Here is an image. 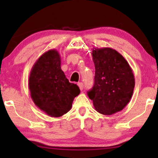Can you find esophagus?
<instances>
[{"label":"esophagus","instance_id":"34e87169","mask_svg":"<svg viewBox=\"0 0 158 158\" xmlns=\"http://www.w3.org/2000/svg\"><path fill=\"white\" fill-rule=\"evenodd\" d=\"M77 85H78V86L79 87V89L82 90L83 89H84V84H83L82 82H79L78 84H77Z\"/></svg>","mask_w":158,"mask_h":158}]
</instances>
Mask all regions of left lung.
Listing matches in <instances>:
<instances>
[{"mask_svg": "<svg viewBox=\"0 0 158 158\" xmlns=\"http://www.w3.org/2000/svg\"><path fill=\"white\" fill-rule=\"evenodd\" d=\"M95 82L88 91L95 110L112 115L123 110L132 96L135 81L132 69L121 53L109 47L93 48Z\"/></svg>", "mask_w": 158, "mask_h": 158, "instance_id": "obj_1", "label": "left lung"}]
</instances>
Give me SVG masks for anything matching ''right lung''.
<instances>
[{"label": "right lung", "instance_id": "obj_1", "mask_svg": "<svg viewBox=\"0 0 158 158\" xmlns=\"http://www.w3.org/2000/svg\"><path fill=\"white\" fill-rule=\"evenodd\" d=\"M35 105L51 117H60L70 110L80 93L78 85L69 82L60 68V56L56 49L44 53L32 68L28 79Z\"/></svg>", "mask_w": 158, "mask_h": 158}]
</instances>
